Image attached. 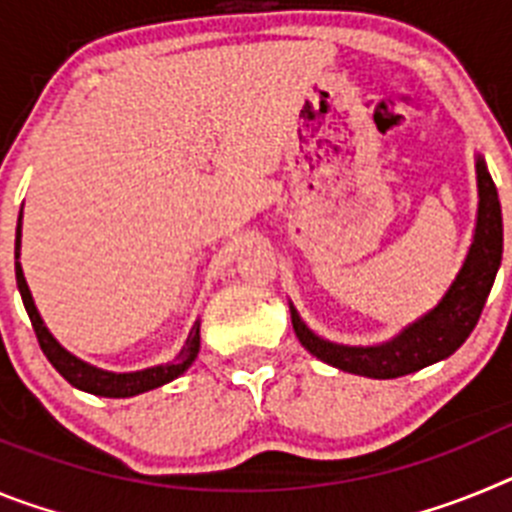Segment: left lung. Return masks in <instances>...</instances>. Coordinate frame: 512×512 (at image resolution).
Here are the masks:
<instances>
[{"instance_id":"1","label":"left lung","mask_w":512,"mask_h":512,"mask_svg":"<svg viewBox=\"0 0 512 512\" xmlns=\"http://www.w3.org/2000/svg\"><path fill=\"white\" fill-rule=\"evenodd\" d=\"M477 189L479 207L472 246L456 279L433 310L420 315L415 323L405 325L390 341L377 346H343L315 336L289 302L292 328L302 346L341 372L372 379L405 377L423 366L449 359L477 325L503 261V212H500L495 182L482 156H477Z\"/></svg>"}]
</instances>
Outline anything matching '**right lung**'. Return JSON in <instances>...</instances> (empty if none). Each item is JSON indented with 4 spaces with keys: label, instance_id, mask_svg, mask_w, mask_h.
<instances>
[{
    "label": "right lung",
    "instance_id": "add662e5",
    "mask_svg": "<svg viewBox=\"0 0 512 512\" xmlns=\"http://www.w3.org/2000/svg\"><path fill=\"white\" fill-rule=\"evenodd\" d=\"M20 238H22V210L20 217H17V233H15V277H17V289H20L22 295V305H25L27 315H30V323L35 328V336H38L40 348H43V354L48 356L53 366H56V372L61 374L63 379L69 384H74L76 390H84L89 395H99V397H133L140 395V392L156 390L161 384L171 382V379L182 377L187 372L192 361L197 359L200 354V320L192 325L189 330V338L184 343V348L179 351L174 361L169 364H158L151 366V369H140V372H104V369H97V366L87 364V361L76 359L74 354H69L56 338L51 336V330L45 328L43 318H40L38 307H35L33 295H30V287L25 282V274H22L20 266Z\"/></svg>",
    "mask_w": 512,
    "mask_h": 512
}]
</instances>
